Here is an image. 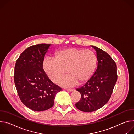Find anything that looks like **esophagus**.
I'll list each match as a JSON object with an SVG mask.
<instances>
[{"mask_svg":"<svg viewBox=\"0 0 134 134\" xmlns=\"http://www.w3.org/2000/svg\"><path fill=\"white\" fill-rule=\"evenodd\" d=\"M66 91H68V92H73V91H75V90H74V89H67Z\"/></svg>","mask_w":134,"mask_h":134,"instance_id":"obj_1","label":"esophagus"}]
</instances>
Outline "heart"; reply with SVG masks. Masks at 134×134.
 <instances>
[{
    "label": "heart",
    "mask_w": 134,
    "mask_h": 134,
    "mask_svg": "<svg viewBox=\"0 0 134 134\" xmlns=\"http://www.w3.org/2000/svg\"><path fill=\"white\" fill-rule=\"evenodd\" d=\"M97 57L91 49L69 48L57 52L54 58H46L43 68L51 80L57 83L67 72L69 73L59 82L61 86L71 87L78 82H86L95 69Z\"/></svg>",
    "instance_id": "obj_1"
}]
</instances>
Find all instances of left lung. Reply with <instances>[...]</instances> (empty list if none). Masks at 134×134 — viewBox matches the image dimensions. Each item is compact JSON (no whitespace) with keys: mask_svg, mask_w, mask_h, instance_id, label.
<instances>
[{"mask_svg":"<svg viewBox=\"0 0 134 134\" xmlns=\"http://www.w3.org/2000/svg\"><path fill=\"white\" fill-rule=\"evenodd\" d=\"M92 47L96 52L97 68L87 82L76 89L81 94V99L76 107L85 112L96 111L107 104L117 80V68L112 57L102 49Z\"/></svg>","mask_w":134,"mask_h":134,"instance_id":"obj_1","label":"left lung"}]
</instances>
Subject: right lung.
<instances>
[{"mask_svg": "<svg viewBox=\"0 0 134 134\" xmlns=\"http://www.w3.org/2000/svg\"><path fill=\"white\" fill-rule=\"evenodd\" d=\"M51 45L41 43L28 47L15 65L14 79L19 97L24 105L35 111L51 108L57 93L62 91L43 69L44 57Z\"/></svg>", "mask_w": 134, "mask_h": 134, "instance_id": "add662e5", "label": "right lung"}]
</instances>
